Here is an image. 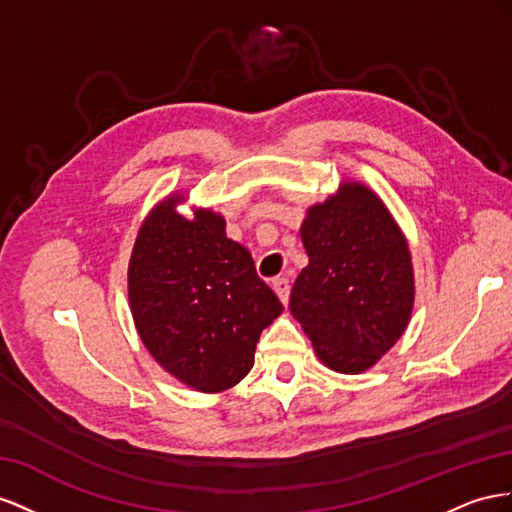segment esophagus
Returning <instances> with one entry per match:
<instances>
[{
	"label": "esophagus",
	"instance_id": "obj_1",
	"mask_svg": "<svg viewBox=\"0 0 512 512\" xmlns=\"http://www.w3.org/2000/svg\"><path fill=\"white\" fill-rule=\"evenodd\" d=\"M272 287L276 291V296L281 298L283 304H287L289 300V291H291V285H289V279H285V276H276V279L272 281Z\"/></svg>",
	"mask_w": 512,
	"mask_h": 512
}]
</instances>
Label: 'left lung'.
<instances>
[{
  "label": "left lung",
  "instance_id": "obj_1",
  "mask_svg": "<svg viewBox=\"0 0 512 512\" xmlns=\"http://www.w3.org/2000/svg\"><path fill=\"white\" fill-rule=\"evenodd\" d=\"M300 233L309 266L291 289L289 309L326 367L367 371L412 315L405 238L384 203L360 184L313 206Z\"/></svg>",
  "mask_w": 512,
  "mask_h": 512
}]
</instances>
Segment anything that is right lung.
<instances>
[{
	"label": "right lung",
	"instance_id": "add662e5",
	"mask_svg": "<svg viewBox=\"0 0 512 512\" xmlns=\"http://www.w3.org/2000/svg\"><path fill=\"white\" fill-rule=\"evenodd\" d=\"M167 199L145 218L128 266L139 337L171 375L201 392L238 384L251 371L259 334L283 311L251 253L227 238L225 221H193Z\"/></svg>",
	"mask_w": 512,
	"mask_h": 512
}]
</instances>
